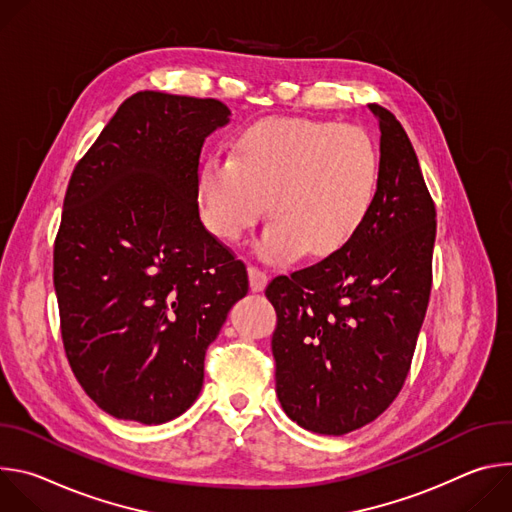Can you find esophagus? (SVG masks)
Here are the masks:
<instances>
[{
	"label": "esophagus",
	"instance_id": "34e87169",
	"mask_svg": "<svg viewBox=\"0 0 512 512\" xmlns=\"http://www.w3.org/2000/svg\"><path fill=\"white\" fill-rule=\"evenodd\" d=\"M269 277L265 271H261L259 267H249V285H251V291H263L265 285H267Z\"/></svg>",
	"mask_w": 512,
	"mask_h": 512
}]
</instances>
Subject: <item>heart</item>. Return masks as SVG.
Returning a JSON list of instances; mask_svg holds the SVG:
<instances>
[{
    "mask_svg": "<svg viewBox=\"0 0 512 512\" xmlns=\"http://www.w3.org/2000/svg\"><path fill=\"white\" fill-rule=\"evenodd\" d=\"M379 188V152L369 133L330 121L267 119L251 125L233 158H212L198 178L214 235L237 241L265 210L255 243L271 263L340 251L367 221Z\"/></svg>",
    "mask_w": 512,
    "mask_h": 512,
    "instance_id": "obj_1",
    "label": "heart"
}]
</instances>
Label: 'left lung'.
Instances as JSON below:
<instances>
[{
    "label": "left lung",
    "instance_id": "left-lung-1",
    "mask_svg": "<svg viewBox=\"0 0 512 512\" xmlns=\"http://www.w3.org/2000/svg\"><path fill=\"white\" fill-rule=\"evenodd\" d=\"M369 109L381 129L369 218L340 251L265 289L277 312V399L289 419L322 435L371 423L399 395L431 289L433 200L403 125Z\"/></svg>",
    "mask_w": 512,
    "mask_h": 512
}]
</instances>
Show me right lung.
<instances>
[{
  "label": "right lung",
  "mask_w": 512,
  "mask_h": 512,
  "mask_svg": "<svg viewBox=\"0 0 512 512\" xmlns=\"http://www.w3.org/2000/svg\"><path fill=\"white\" fill-rule=\"evenodd\" d=\"M229 121L216 99L135 93L70 176L54 241L60 332L77 381L117 419L182 415L249 291L198 214L202 145Z\"/></svg>",
  "instance_id": "right-lung-1"
}]
</instances>
